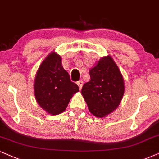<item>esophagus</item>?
Wrapping results in <instances>:
<instances>
[{
    "label": "esophagus",
    "mask_w": 159,
    "mask_h": 159,
    "mask_svg": "<svg viewBox=\"0 0 159 159\" xmlns=\"http://www.w3.org/2000/svg\"><path fill=\"white\" fill-rule=\"evenodd\" d=\"M77 84H78V87H79V89H81L82 86H83V85H84V82H83V81H78L77 82Z\"/></svg>",
    "instance_id": "esophagus-1"
}]
</instances>
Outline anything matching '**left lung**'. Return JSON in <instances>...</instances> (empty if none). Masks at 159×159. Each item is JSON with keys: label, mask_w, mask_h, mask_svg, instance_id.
<instances>
[{"label": "left lung", "mask_w": 159, "mask_h": 159, "mask_svg": "<svg viewBox=\"0 0 159 159\" xmlns=\"http://www.w3.org/2000/svg\"><path fill=\"white\" fill-rule=\"evenodd\" d=\"M89 75L90 81L82 87V95L89 111L103 117L119 106L125 91L123 78L110 56L101 58Z\"/></svg>", "instance_id": "1"}]
</instances>
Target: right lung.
I'll return each instance as SVG.
<instances>
[{"instance_id":"right-lung-1","label":"right lung","mask_w":159,"mask_h":159,"mask_svg":"<svg viewBox=\"0 0 159 159\" xmlns=\"http://www.w3.org/2000/svg\"><path fill=\"white\" fill-rule=\"evenodd\" d=\"M79 91L78 85L61 65L57 53H50L39 66L34 81L35 98L39 105L52 115L63 112L70 99Z\"/></svg>"}]
</instances>
